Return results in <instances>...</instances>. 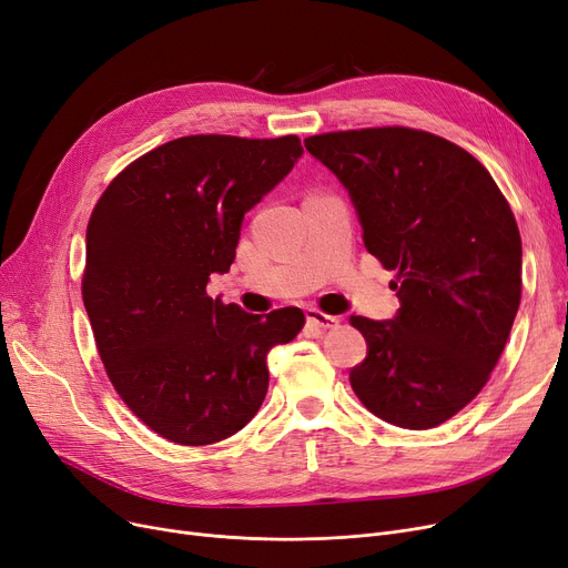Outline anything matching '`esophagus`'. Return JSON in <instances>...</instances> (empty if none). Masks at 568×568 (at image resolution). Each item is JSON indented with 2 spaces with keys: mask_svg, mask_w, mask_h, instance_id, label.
I'll list each match as a JSON object with an SVG mask.
<instances>
[{
  "mask_svg": "<svg viewBox=\"0 0 568 568\" xmlns=\"http://www.w3.org/2000/svg\"><path fill=\"white\" fill-rule=\"evenodd\" d=\"M307 326L316 328V331H331V328H337L339 326V320L337 316H331V314H324L320 310H307Z\"/></svg>",
  "mask_w": 568,
  "mask_h": 568,
  "instance_id": "obj_1",
  "label": "esophagus"
}]
</instances>
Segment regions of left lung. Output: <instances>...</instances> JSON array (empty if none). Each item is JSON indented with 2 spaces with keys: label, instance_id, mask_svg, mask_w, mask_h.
I'll list each match as a JSON object with an SVG mask.
<instances>
[{
  "label": "left lung",
  "instance_id": "1",
  "mask_svg": "<svg viewBox=\"0 0 568 568\" xmlns=\"http://www.w3.org/2000/svg\"><path fill=\"white\" fill-rule=\"evenodd\" d=\"M305 149L349 191L363 242L396 272L392 322L349 316L368 356L349 382L373 415L424 430L483 392L521 298V240L487 168L415 128L312 134Z\"/></svg>",
  "mask_w": 568,
  "mask_h": 568
}]
</instances>
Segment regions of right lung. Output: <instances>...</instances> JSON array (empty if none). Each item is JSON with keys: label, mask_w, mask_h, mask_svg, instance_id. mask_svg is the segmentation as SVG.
Returning a JSON list of instances; mask_svg holds the SVG:
<instances>
[{"label": "right lung", "mask_w": 568, "mask_h": 568, "mask_svg": "<svg viewBox=\"0 0 568 568\" xmlns=\"http://www.w3.org/2000/svg\"><path fill=\"white\" fill-rule=\"evenodd\" d=\"M303 155L296 134H191L113 176L85 231L81 296L104 371L130 413L176 445L244 428L267 392V352L298 307L246 314L207 293L229 272L244 214Z\"/></svg>", "instance_id": "add662e5"}]
</instances>
